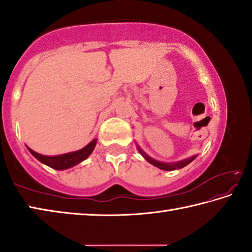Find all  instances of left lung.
Instances as JSON below:
<instances>
[{
	"mask_svg": "<svg viewBox=\"0 0 252 252\" xmlns=\"http://www.w3.org/2000/svg\"><path fill=\"white\" fill-rule=\"evenodd\" d=\"M138 150L144 157V159H146L148 162H150L151 164H153L157 168H159L161 170H167V171H172V170H177V169H181L183 167H186V165L189 164L190 162H192L195 159V157H197V156L191 157V158H189V159H186V160H182V161H179V162H174V163H163V162L157 161L155 159H152V158H150L149 156H147L146 153H144L140 148H138Z\"/></svg>",
	"mask_w": 252,
	"mask_h": 252,
	"instance_id": "left-lung-1",
	"label": "left lung"
}]
</instances>
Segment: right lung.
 Here are the masks:
<instances>
[{
    "mask_svg": "<svg viewBox=\"0 0 252 252\" xmlns=\"http://www.w3.org/2000/svg\"><path fill=\"white\" fill-rule=\"evenodd\" d=\"M95 144H96V140H93V141L89 143L87 147L81 149V150L65 153V155H61V156H55V157L42 156L40 153H36L35 151H33L32 149L30 148L28 149L37 160L42 162V163L49 165L50 168L55 169V170H64V169H69L71 167H74L75 164H78L80 162H82L83 160L87 159V158L92 153Z\"/></svg>",
    "mask_w": 252,
    "mask_h": 252,
    "instance_id": "1",
    "label": "right lung"
}]
</instances>
